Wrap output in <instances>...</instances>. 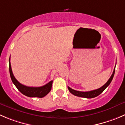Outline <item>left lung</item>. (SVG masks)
<instances>
[{"label":"left lung","instance_id":"left-lung-1","mask_svg":"<svg viewBox=\"0 0 125 125\" xmlns=\"http://www.w3.org/2000/svg\"><path fill=\"white\" fill-rule=\"evenodd\" d=\"M115 67L114 68V71H113V73L112 74L111 77H110V78L109 79L107 82H106V83L104 84L103 86H101L99 88L97 89V90H92V91H76V90H73V89L71 88L69 86H68V89L69 90L70 92L72 94L75 95L76 96H79V97H85V98H93V97H96V96H99L101 93L103 92L104 91L105 88L110 85V83H111L112 80L113 78H114V73H115Z\"/></svg>","mask_w":125,"mask_h":125}]
</instances>
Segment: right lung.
<instances>
[{
  "label": "right lung",
  "instance_id": "obj_1",
  "mask_svg": "<svg viewBox=\"0 0 125 125\" xmlns=\"http://www.w3.org/2000/svg\"><path fill=\"white\" fill-rule=\"evenodd\" d=\"M9 71H10V77L12 80V82L17 88L18 90L25 96L31 97H43L45 96L48 93H49L50 91H51L52 83H53L52 80L46 85L42 86H40V87H31V86H25V85L20 83L14 77L12 70H11L10 59H9Z\"/></svg>",
  "mask_w": 125,
  "mask_h": 125
}]
</instances>
